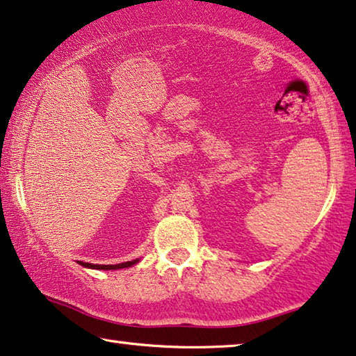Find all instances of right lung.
Wrapping results in <instances>:
<instances>
[{
    "label": "right lung",
    "mask_w": 356,
    "mask_h": 356,
    "mask_svg": "<svg viewBox=\"0 0 356 356\" xmlns=\"http://www.w3.org/2000/svg\"><path fill=\"white\" fill-rule=\"evenodd\" d=\"M139 261H131V262H123V264H116V265H95V264H88V262H79L83 265V267H88V268H95V270H118V268H127L131 267V265L137 264Z\"/></svg>",
    "instance_id": "right-lung-1"
}]
</instances>
